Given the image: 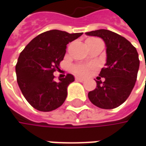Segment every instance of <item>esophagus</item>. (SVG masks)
<instances>
[{
    "label": "esophagus",
    "mask_w": 146,
    "mask_h": 146,
    "mask_svg": "<svg viewBox=\"0 0 146 146\" xmlns=\"http://www.w3.org/2000/svg\"><path fill=\"white\" fill-rule=\"evenodd\" d=\"M76 80L79 82H84V79H82V78H80V77H76Z\"/></svg>",
    "instance_id": "esophagus-1"
}]
</instances>
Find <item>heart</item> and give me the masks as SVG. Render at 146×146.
<instances>
[{
  "label": "heart",
  "mask_w": 146,
  "mask_h": 146,
  "mask_svg": "<svg viewBox=\"0 0 146 146\" xmlns=\"http://www.w3.org/2000/svg\"><path fill=\"white\" fill-rule=\"evenodd\" d=\"M75 71H76V74H78V75L84 76V75L87 74L88 68L86 66H76V67H75Z\"/></svg>",
  "instance_id": "b5f03b06"
}]
</instances>
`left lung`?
Masks as SVG:
<instances>
[{"label": "left lung", "instance_id": "1", "mask_svg": "<svg viewBox=\"0 0 146 146\" xmlns=\"http://www.w3.org/2000/svg\"><path fill=\"white\" fill-rule=\"evenodd\" d=\"M85 34L102 38L106 48V62L99 74L105 81H96L97 87L88 93V98L99 108H116L126 101L134 88L140 66L137 51L124 37L109 30Z\"/></svg>", "mask_w": 146, "mask_h": 146}]
</instances>
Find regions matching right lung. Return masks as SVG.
Masks as SVG:
<instances>
[{"label": "right lung", "instance_id": "1", "mask_svg": "<svg viewBox=\"0 0 146 146\" xmlns=\"http://www.w3.org/2000/svg\"><path fill=\"white\" fill-rule=\"evenodd\" d=\"M83 33L50 30L35 37L20 53L16 65L17 82L26 100L35 109L48 112L61 106L67 97V87L75 80L68 74L54 81L66 45Z\"/></svg>", "mask_w": 146, "mask_h": 146}]
</instances>
